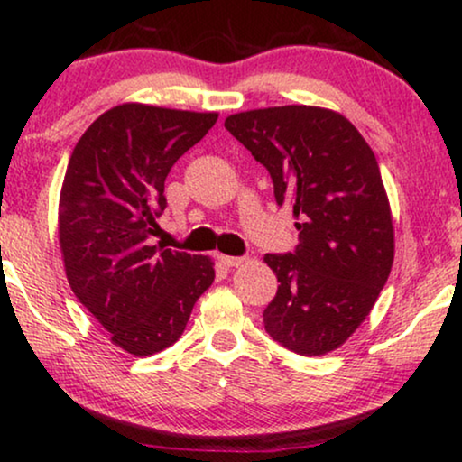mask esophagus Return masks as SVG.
<instances>
[{
    "mask_svg": "<svg viewBox=\"0 0 462 462\" xmlns=\"http://www.w3.org/2000/svg\"><path fill=\"white\" fill-rule=\"evenodd\" d=\"M218 258H220V263L225 264V267H239V264L245 263L244 256H225V254H220Z\"/></svg>",
    "mask_w": 462,
    "mask_h": 462,
    "instance_id": "34e87169",
    "label": "esophagus"
}]
</instances>
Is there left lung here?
Returning a JSON list of instances; mask_svg holds the SVG:
<instances>
[{"mask_svg":"<svg viewBox=\"0 0 462 462\" xmlns=\"http://www.w3.org/2000/svg\"><path fill=\"white\" fill-rule=\"evenodd\" d=\"M225 128L267 168L277 206L299 218L294 252L264 254L280 282L264 330L299 356H324L357 330L393 264L376 157L349 119L319 106L237 113Z\"/></svg>","mask_w":462,"mask_h":462,"instance_id":"obj_1","label":"left lung"}]
</instances>
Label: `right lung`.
Here are the masks:
<instances>
[{
  "label": "right lung",
  "mask_w": 462,
  "mask_h": 462,
  "mask_svg": "<svg viewBox=\"0 0 462 462\" xmlns=\"http://www.w3.org/2000/svg\"><path fill=\"white\" fill-rule=\"evenodd\" d=\"M217 113L119 105L75 144L59 206L69 286L111 340L153 356L180 338L212 261L151 245L166 210L170 168L217 124Z\"/></svg>",
  "instance_id": "add662e5"
}]
</instances>
